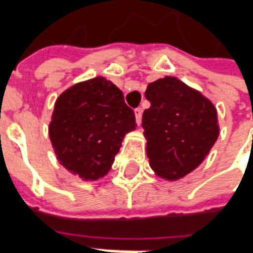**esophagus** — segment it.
Listing matches in <instances>:
<instances>
[{
    "instance_id": "34e87169",
    "label": "esophagus",
    "mask_w": 253,
    "mask_h": 253,
    "mask_svg": "<svg viewBox=\"0 0 253 253\" xmlns=\"http://www.w3.org/2000/svg\"><path fill=\"white\" fill-rule=\"evenodd\" d=\"M134 114H135V121H137V125L139 126V125H141V121H142V108H137V110L134 111Z\"/></svg>"
}]
</instances>
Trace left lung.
<instances>
[{
    "mask_svg": "<svg viewBox=\"0 0 253 253\" xmlns=\"http://www.w3.org/2000/svg\"><path fill=\"white\" fill-rule=\"evenodd\" d=\"M145 97L150 101L142 115L149 164L161 179L179 180L205 161L217 141V108L170 76L149 84Z\"/></svg>",
    "mask_w": 253,
    "mask_h": 253,
    "instance_id": "left-lung-1",
    "label": "left lung"
}]
</instances>
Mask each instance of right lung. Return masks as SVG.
<instances>
[{
	"label": "right lung",
	"mask_w": 253,
	"mask_h": 253,
	"mask_svg": "<svg viewBox=\"0 0 253 253\" xmlns=\"http://www.w3.org/2000/svg\"><path fill=\"white\" fill-rule=\"evenodd\" d=\"M135 126L121 89L99 76L58 96L48 135L58 163L84 181H94L110 172L123 138Z\"/></svg>",
	"instance_id": "right-lung-1"
}]
</instances>
